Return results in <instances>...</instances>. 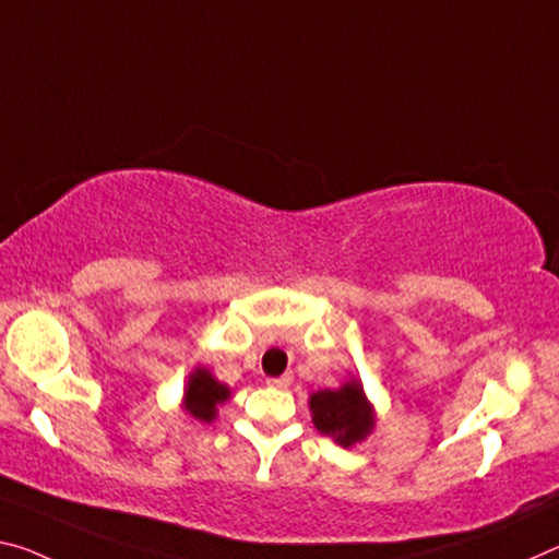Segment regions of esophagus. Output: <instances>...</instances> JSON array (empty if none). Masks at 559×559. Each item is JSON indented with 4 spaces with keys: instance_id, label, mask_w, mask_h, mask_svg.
<instances>
[{
    "instance_id": "34e87169",
    "label": "esophagus",
    "mask_w": 559,
    "mask_h": 559,
    "mask_svg": "<svg viewBox=\"0 0 559 559\" xmlns=\"http://www.w3.org/2000/svg\"><path fill=\"white\" fill-rule=\"evenodd\" d=\"M265 383H269L271 388H288L290 383H294V376L286 373V376H281V378H269V380H265Z\"/></svg>"
}]
</instances>
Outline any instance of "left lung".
I'll use <instances>...</instances> for the list:
<instances>
[{
	"label": "left lung",
	"instance_id": "1",
	"mask_svg": "<svg viewBox=\"0 0 559 559\" xmlns=\"http://www.w3.org/2000/svg\"><path fill=\"white\" fill-rule=\"evenodd\" d=\"M308 405H311L318 432L333 438L343 448L366 440L376 425L373 405L362 393L360 380H348L338 391H318L311 395Z\"/></svg>",
	"mask_w": 559,
	"mask_h": 559
}]
</instances>
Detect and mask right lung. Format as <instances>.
Returning a JSON list of instances; mask_svg holds the SVG:
<instances>
[{"label":"right lung","instance_id":"1","mask_svg":"<svg viewBox=\"0 0 559 559\" xmlns=\"http://www.w3.org/2000/svg\"><path fill=\"white\" fill-rule=\"evenodd\" d=\"M228 385L218 383V380L211 376V370L197 368L189 376V383H186L183 391V411L201 423H211L216 418V407L228 401Z\"/></svg>","mask_w":559,"mask_h":559}]
</instances>
